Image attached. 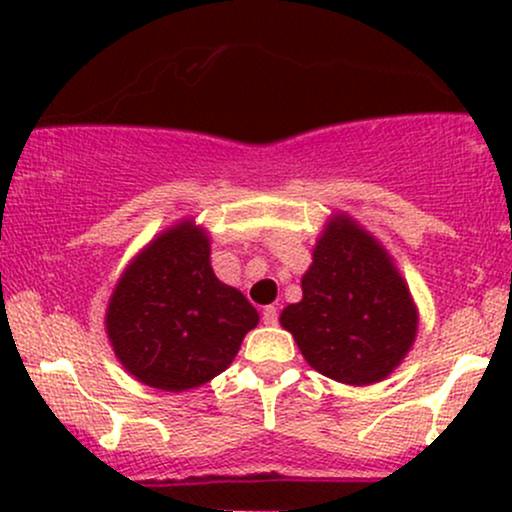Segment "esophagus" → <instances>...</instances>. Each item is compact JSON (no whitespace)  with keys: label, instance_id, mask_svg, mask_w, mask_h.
<instances>
[{"label":"esophagus","instance_id":"esophagus-1","mask_svg":"<svg viewBox=\"0 0 512 512\" xmlns=\"http://www.w3.org/2000/svg\"><path fill=\"white\" fill-rule=\"evenodd\" d=\"M262 322L264 325H276V322H279V310H276L274 305H267V308L262 310Z\"/></svg>","mask_w":512,"mask_h":512}]
</instances>
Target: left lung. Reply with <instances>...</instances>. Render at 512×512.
Segmentation results:
<instances>
[{"mask_svg": "<svg viewBox=\"0 0 512 512\" xmlns=\"http://www.w3.org/2000/svg\"><path fill=\"white\" fill-rule=\"evenodd\" d=\"M303 298L281 310L310 368L344 385L385 380L407 358L419 308L395 260L349 214H332L301 279Z\"/></svg>", "mask_w": 512, "mask_h": 512, "instance_id": "obj_1", "label": "left lung"}]
</instances>
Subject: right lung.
Returning <instances> with one entry per match:
<instances>
[{
    "mask_svg": "<svg viewBox=\"0 0 512 512\" xmlns=\"http://www.w3.org/2000/svg\"><path fill=\"white\" fill-rule=\"evenodd\" d=\"M257 322L248 298L214 274L209 233L195 219L168 226L129 260L105 310L117 361L163 392L223 373Z\"/></svg>",
    "mask_w": 512,
    "mask_h": 512,
    "instance_id": "1",
    "label": "right lung"
}]
</instances>
